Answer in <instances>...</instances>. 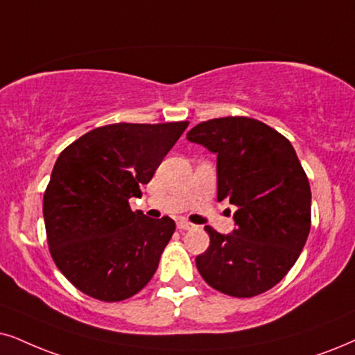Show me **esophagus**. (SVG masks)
Listing matches in <instances>:
<instances>
[{
    "label": "esophagus",
    "mask_w": 355,
    "mask_h": 355,
    "mask_svg": "<svg viewBox=\"0 0 355 355\" xmlns=\"http://www.w3.org/2000/svg\"><path fill=\"white\" fill-rule=\"evenodd\" d=\"M177 227H178V230H180V231H190V230H193V227H195V226H193V224L188 223V221H178V223H177Z\"/></svg>",
    "instance_id": "obj_1"
}]
</instances>
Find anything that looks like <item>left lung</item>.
Returning a JSON list of instances; mask_svg holds the SVG:
<instances>
[{
    "label": "left lung",
    "instance_id": "8db88e82",
    "mask_svg": "<svg viewBox=\"0 0 355 355\" xmlns=\"http://www.w3.org/2000/svg\"><path fill=\"white\" fill-rule=\"evenodd\" d=\"M218 157V201L237 206L236 227L206 226L209 248L196 257L205 282L249 298L270 290L297 262L311 227V190L288 139L241 116L211 119L187 134Z\"/></svg>",
    "mask_w": 355,
    "mask_h": 355
}]
</instances>
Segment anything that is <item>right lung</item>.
<instances>
[{"label":"right lung","instance_id":"obj_1","mask_svg":"<svg viewBox=\"0 0 355 355\" xmlns=\"http://www.w3.org/2000/svg\"><path fill=\"white\" fill-rule=\"evenodd\" d=\"M188 123H118L89 131L58 155L44 193L49 249L80 291L121 302L149 284L175 221L131 211Z\"/></svg>","mask_w":355,"mask_h":355}]
</instances>
